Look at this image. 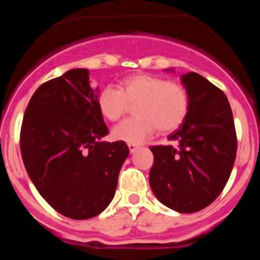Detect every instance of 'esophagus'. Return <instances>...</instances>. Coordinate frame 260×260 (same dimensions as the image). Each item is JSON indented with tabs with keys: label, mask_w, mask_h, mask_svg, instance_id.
Returning <instances> with one entry per match:
<instances>
[{
	"label": "esophagus",
	"mask_w": 260,
	"mask_h": 260,
	"mask_svg": "<svg viewBox=\"0 0 260 260\" xmlns=\"http://www.w3.org/2000/svg\"><path fill=\"white\" fill-rule=\"evenodd\" d=\"M127 147H128V150H130V152H134L135 150H137L138 148V144H135V143H127Z\"/></svg>",
	"instance_id": "1"
}]
</instances>
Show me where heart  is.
<instances>
[{"instance_id": "obj_1", "label": "heart", "mask_w": 260, "mask_h": 260, "mask_svg": "<svg viewBox=\"0 0 260 260\" xmlns=\"http://www.w3.org/2000/svg\"><path fill=\"white\" fill-rule=\"evenodd\" d=\"M135 117L116 126L113 137L127 143H142L156 128L168 134L180 127L189 113L187 89L167 78L151 74H135L119 83V88L105 87L98 96L102 116L116 122L135 104Z\"/></svg>"}]
</instances>
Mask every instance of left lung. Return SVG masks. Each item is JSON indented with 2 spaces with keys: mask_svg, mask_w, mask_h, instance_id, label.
<instances>
[{
  "mask_svg": "<svg viewBox=\"0 0 260 260\" xmlns=\"http://www.w3.org/2000/svg\"><path fill=\"white\" fill-rule=\"evenodd\" d=\"M189 113L169 135L176 146H152L150 185L164 206L192 213L210 206L224 190L237 153L233 113L221 89L197 73L182 75Z\"/></svg>",
  "mask_w": 260,
  "mask_h": 260,
  "instance_id": "8db88e82",
  "label": "left lung"
}]
</instances>
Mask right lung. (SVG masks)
Returning a JSON list of instances; mask_svg holds the SVG:
<instances>
[{
	"instance_id": "obj_1",
	"label": "right lung",
	"mask_w": 260,
	"mask_h": 260,
	"mask_svg": "<svg viewBox=\"0 0 260 260\" xmlns=\"http://www.w3.org/2000/svg\"><path fill=\"white\" fill-rule=\"evenodd\" d=\"M108 132L87 69L66 71L32 95L20 152L38 191L61 215L89 219L113 199L128 147L100 141Z\"/></svg>"
}]
</instances>
